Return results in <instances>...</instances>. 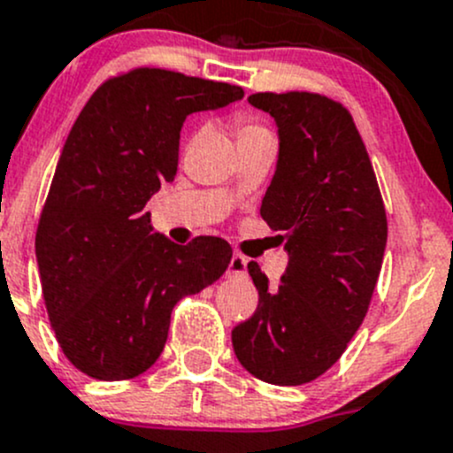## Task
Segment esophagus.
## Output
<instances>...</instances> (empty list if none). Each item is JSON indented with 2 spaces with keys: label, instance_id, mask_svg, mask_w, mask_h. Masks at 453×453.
I'll list each match as a JSON object with an SVG mask.
<instances>
[{
  "label": "esophagus",
  "instance_id": "obj_1",
  "mask_svg": "<svg viewBox=\"0 0 453 453\" xmlns=\"http://www.w3.org/2000/svg\"><path fill=\"white\" fill-rule=\"evenodd\" d=\"M248 274V258L243 254H232L230 265H227V276H243Z\"/></svg>",
  "mask_w": 453,
  "mask_h": 453
}]
</instances>
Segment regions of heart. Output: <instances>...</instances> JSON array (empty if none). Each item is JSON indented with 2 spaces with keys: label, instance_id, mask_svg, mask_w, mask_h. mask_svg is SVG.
<instances>
[{
  "label": "heart",
  "instance_id": "obj_1",
  "mask_svg": "<svg viewBox=\"0 0 453 453\" xmlns=\"http://www.w3.org/2000/svg\"><path fill=\"white\" fill-rule=\"evenodd\" d=\"M250 128H252V126H248V128H243V130H250Z\"/></svg>",
  "mask_w": 453,
  "mask_h": 453
}]
</instances>
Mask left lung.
<instances>
[{"label":"left lung","instance_id":"obj_1","mask_svg":"<svg viewBox=\"0 0 453 453\" xmlns=\"http://www.w3.org/2000/svg\"><path fill=\"white\" fill-rule=\"evenodd\" d=\"M254 108L274 119L279 157L261 217L283 232L288 270L270 288L257 263L252 319L232 329L241 365L272 385H303L341 358L370 307L388 217L352 115L311 92H258Z\"/></svg>","mask_w":453,"mask_h":453}]
</instances>
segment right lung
I'll use <instances>...</instances> for the list:
<instances>
[{
  "instance_id": "1",
  "label": "right lung",
  "mask_w": 453,
  "mask_h": 453,
  "mask_svg": "<svg viewBox=\"0 0 453 453\" xmlns=\"http://www.w3.org/2000/svg\"><path fill=\"white\" fill-rule=\"evenodd\" d=\"M243 88L159 68L105 81L64 143L35 252L48 319L77 370L99 380L143 374L161 357L183 294L221 279L232 248L217 236L177 245L146 203L174 181L183 121L226 108Z\"/></svg>"
}]
</instances>
